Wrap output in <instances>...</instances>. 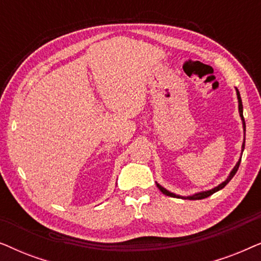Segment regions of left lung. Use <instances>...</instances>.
Returning <instances> with one entry per match:
<instances>
[{"instance_id": "1", "label": "left lung", "mask_w": 261, "mask_h": 261, "mask_svg": "<svg viewBox=\"0 0 261 261\" xmlns=\"http://www.w3.org/2000/svg\"><path fill=\"white\" fill-rule=\"evenodd\" d=\"M235 90H237V96H238V102H239V114H240V117H241V121H242V128H244V142H242V147H241V155H242V152H244L245 149V140H246V123H245V119H244V107H242V101H241V96H240V92H239V90L237 88H235ZM241 155H240V159L238 160V163L235 164V166L233 167V170L230 171L229 176L227 177V179L222 181V183L217 185V187L210 189V190H205V191H201V192H196V194L191 195V196H180V195H176L173 194V192H171L169 190H166L165 188H163L162 185L158 184L155 181L156 187H158V189L160 191L163 192L164 195L166 196H170V197H176V198H183V199H203V198H206L209 197V196H212L213 194H215L216 191L221 190V189H223L226 185L229 183L231 178H233L235 176V173H237V171L239 169V165H240L241 163Z\"/></svg>"}]
</instances>
